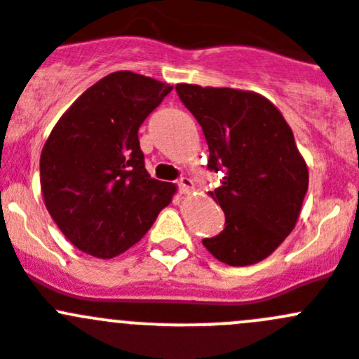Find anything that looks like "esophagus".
<instances>
[{
  "instance_id": "1",
  "label": "esophagus",
  "mask_w": 359,
  "mask_h": 359,
  "mask_svg": "<svg viewBox=\"0 0 359 359\" xmlns=\"http://www.w3.org/2000/svg\"><path fill=\"white\" fill-rule=\"evenodd\" d=\"M177 186H179V191L180 193H189V191H193V180L189 179V177H182V179L177 180Z\"/></svg>"
}]
</instances>
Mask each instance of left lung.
Listing matches in <instances>:
<instances>
[{"mask_svg":"<svg viewBox=\"0 0 359 359\" xmlns=\"http://www.w3.org/2000/svg\"><path fill=\"white\" fill-rule=\"evenodd\" d=\"M175 90L205 134L207 168L223 173L210 196L225 212V229L203 246L229 266L260 262L294 230L308 189L292 129L260 93L198 85Z\"/></svg>","mask_w":359,"mask_h":359,"instance_id":"obj_1","label":"left lung"}]
</instances>
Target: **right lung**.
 I'll list each match as a JSON object with an SVG mask.
<instances>
[{"mask_svg":"<svg viewBox=\"0 0 359 359\" xmlns=\"http://www.w3.org/2000/svg\"><path fill=\"white\" fill-rule=\"evenodd\" d=\"M173 86L129 70L90 86L62 115L40 156V187L63 236L113 259L138 243L177 187L145 170L138 129Z\"/></svg>","mask_w":359,"mask_h":359,"instance_id":"1","label":"right lung"}]
</instances>
